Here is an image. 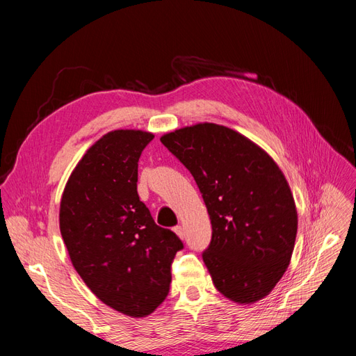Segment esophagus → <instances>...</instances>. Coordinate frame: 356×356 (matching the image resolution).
<instances>
[{
	"instance_id": "1",
	"label": "esophagus",
	"mask_w": 356,
	"mask_h": 356,
	"mask_svg": "<svg viewBox=\"0 0 356 356\" xmlns=\"http://www.w3.org/2000/svg\"><path fill=\"white\" fill-rule=\"evenodd\" d=\"M174 232L177 233V236H178L179 239H184V229H182L181 225H177V227L174 229Z\"/></svg>"
}]
</instances>
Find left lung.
<instances>
[{
	"label": "left lung",
	"instance_id": "8db88e82",
	"mask_svg": "<svg viewBox=\"0 0 356 356\" xmlns=\"http://www.w3.org/2000/svg\"><path fill=\"white\" fill-rule=\"evenodd\" d=\"M160 141L190 170L207 204L212 239L202 257L215 288L239 305L270 294L291 261L298 224L282 170L251 139L215 123Z\"/></svg>",
	"mask_w": 356,
	"mask_h": 356
}]
</instances>
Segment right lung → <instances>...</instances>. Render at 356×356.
Returning <instances> with one entry per match:
<instances>
[{"label":"right lung","instance_id":"add662e5","mask_svg":"<svg viewBox=\"0 0 356 356\" xmlns=\"http://www.w3.org/2000/svg\"><path fill=\"white\" fill-rule=\"evenodd\" d=\"M153 138L118 129L98 139L70 175L59 209L75 270L102 303L132 318L163 303L170 264L184 246L138 196V160Z\"/></svg>","mask_w":356,"mask_h":356}]
</instances>
